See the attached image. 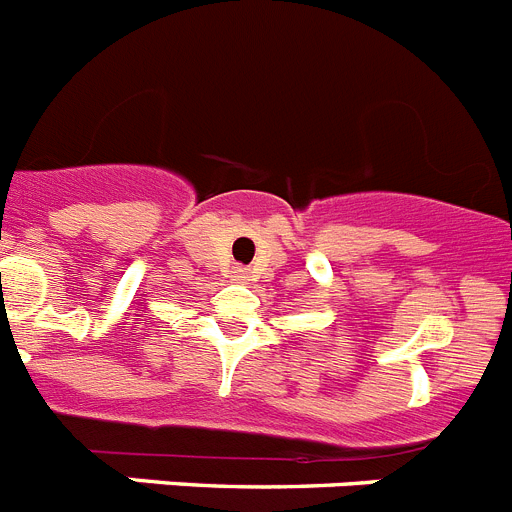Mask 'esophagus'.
Here are the masks:
<instances>
[{
  "label": "esophagus",
  "instance_id": "esophagus-1",
  "mask_svg": "<svg viewBox=\"0 0 512 512\" xmlns=\"http://www.w3.org/2000/svg\"><path fill=\"white\" fill-rule=\"evenodd\" d=\"M248 274H251V272H248V269H243V266H238V269H235V277H238L240 282H246Z\"/></svg>",
  "mask_w": 512,
  "mask_h": 512
}]
</instances>
